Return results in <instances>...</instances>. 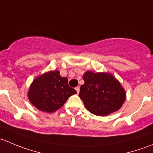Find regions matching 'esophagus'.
Wrapping results in <instances>:
<instances>
[{
  "label": "esophagus",
  "instance_id": "1",
  "mask_svg": "<svg viewBox=\"0 0 153 153\" xmlns=\"http://www.w3.org/2000/svg\"><path fill=\"white\" fill-rule=\"evenodd\" d=\"M75 90H76L77 93H79V91H80V87L79 86H77V87H75Z\"/></svg>",
  "mask_w": 153,
  "mask_h": 153
}]
</instances>
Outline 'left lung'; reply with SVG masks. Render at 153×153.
<instances>
[{
	"mask_svg": "<svg viewBox=\"0 0 153 153\" xmlns=\"http://www.w3.org/2000/svg\"><path fill=\"white\" fill-rule=\"evenodd\" d=\"M79 97L86 109L98 116H106L121 109L126 100V92L121 83L109 72L86 71Z\"/></svg>",
	"mask_w": 153,
	"mask_h": 153,
	"instance_id": "left-lung-1",
	"label": "left lung"
}]
</instances>
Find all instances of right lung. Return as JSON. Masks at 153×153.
<instances>
[{
    "label": "right lung",
    "instance_id": "right-lung-1",
    "mask_svg": "<svg viewBox=\"0 0 153 153\" xmlns=\"http://www.w3.org/2000/svg\"><path fill=\"white\" fill-rule=\"evenodd\" d=\"M77 92L68 84L66 77L58 70L49 71L33 80L28 91L31 104L42 112L52 113L62 107L71 95Z\"/></svg>",
    "mask_w": 153,
    "mask_h": 153
}]
</instances>
